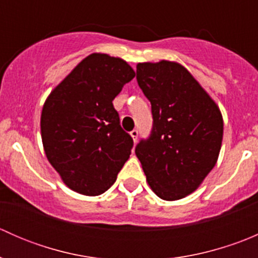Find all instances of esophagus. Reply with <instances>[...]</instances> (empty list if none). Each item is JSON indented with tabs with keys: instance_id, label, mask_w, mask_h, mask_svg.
<instances>
[{
	"instance_id": "1",
	"label": "esophagus",
	"mask_w": 258,
	"mask_h": 258,
	"mask_svg": "<svg viewBox=\"0 0 258 258\" xmlns=\"http://www.w3.org/2000/svg\"><path fill=\"white\" fill-rule=\"evenodd\" d=\"M131 136H132V139H134V141L136 142L137 141V139H139V130H132L131 131Z\"/></svg>"
}]
</instances>
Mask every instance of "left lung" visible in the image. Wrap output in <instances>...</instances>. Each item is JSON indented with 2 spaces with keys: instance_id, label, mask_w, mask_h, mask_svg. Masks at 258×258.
Instances as JSON below:
<instances>
[{
  "instance_id": "1",
  "label": "left lung",
  "mask_w": 258,
  "mask_h": 258,
  "mask_svg": "<svg viewBox=\"0 0 258 258\" xmlns=\"http://www.w3.org/2000/svg\"><path fill=\"white\" fill-rule=\"evenodd\" d=\"M136 79L151 102L152 130L135 148L160 199L192 194L217 162L223 121L212 98L181 64H137Z\"/></svg>"
}]
</instances>
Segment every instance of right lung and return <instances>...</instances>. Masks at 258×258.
<instances>
[{
  "instance_id": "1",
  "label": "right lung",
  "mask_w": 258,
  "mask_h": 258,
  "mask_svg": "<svg viewBox=\"0 0 258 258\" xmlns=\"http://www.w3.org/2000/svg\"><path fill=\"white\" fill-rule=\"evenodd\" d=\"M135 77L123 59L92 53L46 100L41 135L49 163L64 183L86 196L107 191L128 160L134 140L112 101Z\"/></svg>"
}]
</instances>
